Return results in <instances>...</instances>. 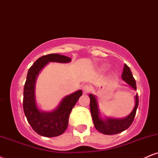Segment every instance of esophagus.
Instances as JSON below:
<instances>
[{
	"label": "esophagus",
	"instance_id": "34e87169",
	"mask_svg": "<svg viewBox=\"0 0 158 158\" xmlns=\"http://www.w3.org/2000/svg\"><path fill=\"white\" fill-rule=\"evenodd\" d=\"M90 90H91V88H90V85H85L84 86L82 87V91L84 94L89 93V92L90 91Z\"/></svg>",
	"mask_w": 158,
	"mask_h": 158
}]
</instances>
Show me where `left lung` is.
<instances>
[{"label": "left lung", "mask_w": 158, "mask_h": 158, "mask_svg": "<svg viewBox=\"0 0 158 158\" xmlns=\"http://www.w3.org/2000/svg\"><path fill=\"white\" fill-rule=\"evenodd\" d=\"M122 78L123 80L126 81L134 89L137 90L135 79L133 77V75H132L129 67L127 64L124 65L123 72L122 73ZM89 97L90 99V112H91L92 119H93L94 126H95L96 129L98 131L101 132V133L104 134V135H116V134H119L126 130L132 124L139 104V99L137 94L135 97V106L134 108V110H132L131 113L128 117L124 119L108 118L107 119H102L100 117V116H99L97 99L92 94H90Z\"/></svg>", "instance_id": "left-lung-1"}]
</instances>
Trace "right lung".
<instances>
[{
	"mask_svg": "<svg viewBox=\"0 0 158 158\" xmlns=\"http://www.w3.org/2000/svg\"><path fill=\"white\" fill-rule=\"evenodd\" d=\"M71 59L68 56L51 53L38 59L29 69L23 88V108L27 121L32 129L39 135L52 137L61 135L68 126L70 112L82 94L81 90L67 96L62 99L58 108L52 112H42L35 103V80L41 69L50 61L68 63Z\"/></svg>",
	"mask_w": 158,
	"mask_h": 158,
	"instance_id": "add662e5",
	"label": "right lung"
}]
</instances>
